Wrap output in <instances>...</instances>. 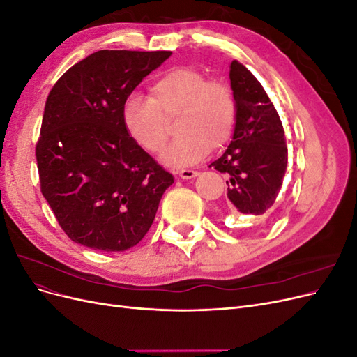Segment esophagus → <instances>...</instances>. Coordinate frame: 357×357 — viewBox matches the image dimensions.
<instances>
[{"instance_id": "obj_1", "label": "esophagus", "mask_w": 357, "mask_h": 357, "mask_svg": "<svg viewBox=\"0 0 357 357\" xmlns=\"http://www.w3.org/2000/svg\"><path fill=\"white\" fill-rule=\"evenodd\" d=\"M198 174H199V172L192 171V169H181V171H178V176H180L181 178H185V180L195 178Z\"/></svg>"}]
</instances>
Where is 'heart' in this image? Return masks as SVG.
<instances>
[{
    "label": "heart",
    "mask_w": 357,
    "mask_h": 357,
    "mask_svg": "<svg viewBox=\"0 0 357 357\" xmlns=\"http://www.w3.org/2000/svg\"><path fill=\"white\" fill-rule=\"evenodd\" d=\"M236 101L229 84L208 79L204 73L177 67L162 74L150 95H129L122 105V121L128 134L149 153H160L169 134V122L178 119L181 134L162 162L174 168L197 165L231 139L236 123Z\"/></svg>",
    "instance_id": "obj_1"
}]
</instances>
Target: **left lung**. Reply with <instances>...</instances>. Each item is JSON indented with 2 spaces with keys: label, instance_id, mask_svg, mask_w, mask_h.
Here are the masks:
<instances>
[{
  "label": "left lung",
  "instance_id": "left-lung-1",
  "mask_svg": "<svg viewBox=\"0 0 357 357\" xmlns=\"http://www.w3.org/2000/svg\"><path fill=\"white\" fill-rule=\"evenodd\" d=\"M236 101L232 142L210 167L229 176L228 208L264 214L274 204L287 167L284 129L262 84L238 61L229 67Z\"/></svg>",
  "mask_w": 357,
  "mask_h": 357
}]
</instances>
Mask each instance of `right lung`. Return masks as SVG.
<instances>
[{
	"label": "right lung",
	"instance_id": "right-lung-1",
	"mask_svg": "<svg viewBox=\"0 0 357 357\" xmlns=\"http://www.w3.org/2000/svg\"><path fill=\"white\" fill-rule=\"evenodd\" d=\"M169 56L98 50L52 88L36 156L43 197L74 243L101 252L137 245L174 183L122 121L125 100Z\"/></svg>",
	"mask_w": 357,
	"mask_h": 357
}]
</instances>
